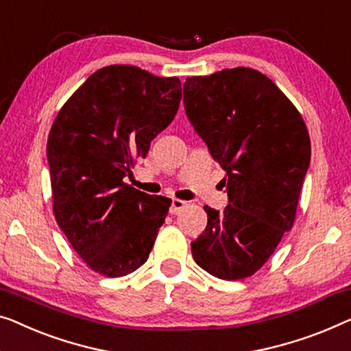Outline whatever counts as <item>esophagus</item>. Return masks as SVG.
Listing matches in <instances>:
<instances>
[{"instance_id":"esophagus-1","label":"esophagus","mask_w":351,"mask_h":351,"mask_svg":"<svg viewBox=\"0 0 351 351\" xmlns=\"http://www.w3.org/2000/svg\"><path fill=\"white\" fill-rule=\"evenodd\" d=\"M186 206H188L186 201H182V199H177V197H174V199H172V204H171V213L177 215V213H180Z\"/></svg>"}]
</instances>
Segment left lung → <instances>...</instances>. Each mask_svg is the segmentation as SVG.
<instances>
[{"mask_svg": "<svg viewBox=\"0 0 351 351\" xmlns=\"http://www.w3.org/2000/svg\"><path fill=\"white\" fill-rule=\"evenodd\" d=\"M185 112L226 172L230 204L204 207L207 226L191 242L196 264L221 280L263 267L296 218L311 138L302 115L271 79L252 68L186 77Z\"/></svg>", "mask_w": 351, "mask_h": 351, "instance_id": "left-lung-1", "label": "left lung"}]
</instances>
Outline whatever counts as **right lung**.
Wrapping results in <instances>:
<instances>
[{
	"mask_svg": "<svg viewBox=\"0 0 351 351\" xmlns=\"http://www.w3.org/2000/svg\"><path fill=\"white\" fill-rule=\"evenodd\" d=\"M179 77L128 64L90 75L55 117L47 160L55 220L91 271L123 277L147 261L171 199L125 184L174 120Z\"/></svg>",
	"mask_w": 351,
	"mask_h": 351,
	"instance_id": "right-lung-1",
	"label": "right lung"
}]
</instances>
